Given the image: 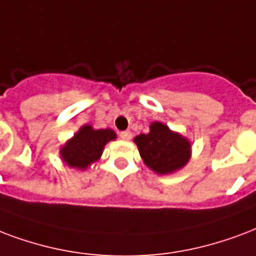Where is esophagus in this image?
<instances>
[{"label": "esophagus", "instance_id": "1", "mask_svg": "<svg viewBox=\"0 0 256 256\" xmlns=\"http://www.w3.org/2000/svg\"><path fill=\"white\" fill-rule=\"evenodd\" d=\"M120 140H124V141H130V140H132V132H122L120 134Z\"/></svg>", "mask_w": 256, "mask_h": 256}]
</instances>
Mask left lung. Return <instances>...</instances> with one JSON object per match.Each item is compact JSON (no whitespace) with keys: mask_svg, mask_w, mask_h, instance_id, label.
<instances>
[{"mask_svg":"<svg viewBox=\"0 0 256 256\" xmlns=\"http://www.w3.org/2000/svg\"><path fill=\"white\" fill-rule=\"evenodd\" d=\"M149 128L148 134H140L132 140L144 164L157 174L181 170L192 157L190 141L158 120L152 122Z\"/></svg>","mask_w":256,"mask_h":256,"instance_id":"8db88e82","label":"left lung"}]
</instances>
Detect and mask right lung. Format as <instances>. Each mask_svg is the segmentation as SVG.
<instances>
[{"instance_id": "1", "label": "right lung", "mask_w": 256, "mask_h": 256, "mask_svg": "<svg viewBox=\"0 0 256 256\" xmlns=\"http://www.w3.org/2000/svg\"><path fill=\"white\" fill-rule=\"evenodd\" d=\"M116 134L111 128L96 130L91 124H83L64 144L60 150V158L70 168L84 172L102 157L104 146L110 141H115Z\"/></svg>"}]
</instances>
